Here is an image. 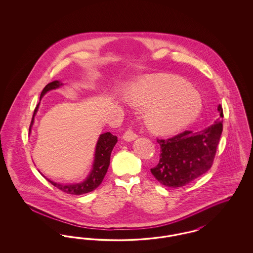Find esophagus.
<instances>
[{
    "label": "esophagus",
    "instance_id": "obj_1",
    "mask_svg": "<svg viewBox=\"0 0 253 253\" xmlns=\"http://www.w3.org/2000/svg\"><path fill=\"white\" fill-rule=\"evenodd\" d=\"M136 137H137V134L131 128H128L122 134V138L126 141H132L133 139H135Z\"/></svg>",
    "mask_w": 253,
    "mask_h": 253
}]
</instances>
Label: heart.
<instances>
[{
    "label": "heart",
    "mask_w": 253,
    "mask_h": 253,
    "mask_svg": "<svg viewBox=\"0 0 253 253\" xmlns=\"http://www.w3.org/2000/svg\"><path fill=\"white\" fill-rule=\"evenodd\" d=\"M126 100L134 107L146 109L149 126L157 132L176 131L193 121L201 112V96L183 79L149 76L129 86Z\"/></svg>",
    "instance_id": "1"
}]
</instances>
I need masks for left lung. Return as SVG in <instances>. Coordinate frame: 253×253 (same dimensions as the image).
Listing matches in <instances>:
<instances>
[{"label":"left lung","mask_w":253,"mask_h":253,"mask_svg":"<svg viewBox=\"0 0 253 253\" xmlns=\"http://www.w3.org/2000/svg\"><path fill=\"white\" fill-rule=\"evenodd\" d=\"M220 119L203 131H184L169 138H157L160 146L159 161L151 169L152 174L166 187H183L211 168L223 131V108L219 104Z\"/></svg>","instance_id":"obj_1"}]
</instances>
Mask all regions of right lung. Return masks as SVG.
<instances>
[{
	"instance_id": "obj_1",
	"label": "right lung",
	"mask_w": 253,
	"mask_h": 253,
	"mask_svg": "<svg viewBox=\"0 0 253 253\" xmlns=\"http://www.w3.org/2000/svg\"><path fill=\"white\" fill-rule=\"evenodd\" d=\"M61 84L59 81L52 82L46 85L43 90L42 91L41 97H42L45 93H47L52 89L59 88ZM41 99V98H40ZM40 104V103H39ZM39 104L37 105L36 108L34 110V114L32 117V121L30 124L29 132L31 130V126L34 121V117L36 115L37 111L39 108ZM118 142V137L116 135H113L111 132H105L100 134L98 141L96 143V153H95V162L93 165V169L90 172L89 176L82 183L74 184V185H63L60 183H56L53 181L47 180L56 188H58L61 192L68 193V194H74V195H80L84 193H90L101 184L103 180L107 169H108L109 165H110V157L111 153L113 151L114 146Z\"/></svg>"
}]
</instances>
